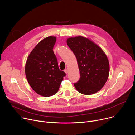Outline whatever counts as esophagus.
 Listing matches in <instances>:
<instances>
[{"label": "esophagus", "instance_id": "obj_1", "mask_svg": "<svg viewBox=\"0 0 135 135\" xmlns=\"http://www.w3.org/2000/svg\"><path fill=\"white\" fill-rule=\"evenodd\" d=\"M64 71H65L66 74H67V73H68V69H65V70H64Z\"/></svg>", "mask_w": 135, "mask_h": 135}]
</instances>
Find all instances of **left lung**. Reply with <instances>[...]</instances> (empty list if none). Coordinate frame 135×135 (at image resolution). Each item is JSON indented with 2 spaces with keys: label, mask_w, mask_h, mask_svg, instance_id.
<instances>
[{
  "label": "left lung",
  "mask_w": 135,
  "mask_h": 135,
  "mask_svg": "<svg viewBox=\"0 0 135 135\" xmlns=\"http://www.w3.org/2000/svg\"><path fill=\"white\" fill-rule=\"evenodd\" d=\"M67 44L75 54L80 78L74 86L80 93L90 95L97 92L106 82L109 73V61L97 45L82 36L69 38Z\"/></svg>",
  "instance_id": "8db88e82"
}]
</instances>
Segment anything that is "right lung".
I'll return each instance as SVG.
<instances>
[{
  "label": "right lung",
  "instance_id": "right-lung-1",
  "mask_svg": "<svg viewBox=\"0 0 135 135\" xmlns=\"http://www.w3.org/2000/svg\"><path fill=\"white\" fill-rule=\"evenodd\" d=\"M56 37L41 41L30 53L25 67L27 81L38 94L49 97L58 91L66 73L59 69L53 49Z\"/></svg>",
  "mask_w": 135,
  "mask_h": 135
}]
</instances>
